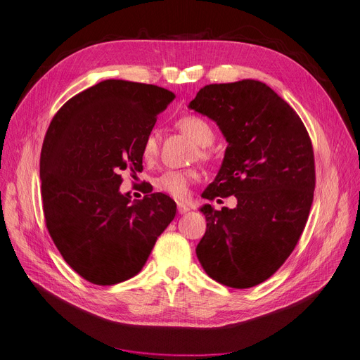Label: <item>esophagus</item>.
Here are the masks:
<instances>
[{
	"instance_id": "34e87169",
	"label": "esophagus",
	"mask_w": 360,
	"mask_h": 360,
	"mask_svg": "<svg viewBox=\"0 0 360 360\" xmlns=\"http://www.w3.org/2000/svg\"><path fill=\"white\" fill-rule=\"evenodd\" d=\"M186 212H190V207L185 205V202H178V213L185 214Z\"/></svg>"
}]
</instances>
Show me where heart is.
Segmentation results:
<instances>
[{"instance_id": "1", "label": "heart", "mask_w": 360, "mask_h": 360, "mask_svg": "<svg viewBox=\"0 0 360 360\" xmlns=\"http://www.w3.org/2000/svg\"><path fill=\"white\" fill-rule=\"evenodd\" d=\"M176 128L190 136L197 146L206 147L210 146L214 139V132L210 124L198 116H184L176 120ZM143 158L146 162H153L158 158L159 153V138L155 132H150L143 143ZM200 178V174L195 169L176 170L169 169L160 176L155 178L154 185L159 191L166 193L167 195L182 200L190 193V185Z\"/></svg>"}]
</instances>
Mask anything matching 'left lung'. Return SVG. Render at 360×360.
I'll return each instance as SVG.
<instances>
[{
    "mask_svg": "<svg viewBox=\"0 0 360 360\" xmlns=\"http://www.w3.org/2000/svg\"><path fill=\"white\" fill-rule=\"evenodd\" d=\"M190 108L228 143L202 197H237L236 209L201 207L207 228L197 257L217 283L255 287L283 266L306 226L316 181L310 136L292 107L253 79L206 85Z\"/></svg>",
    "mask_w": 360,
    "mask_h": 360,
    "instance_id": "obj_1",
    "label": "left lung"
}]
</instances>
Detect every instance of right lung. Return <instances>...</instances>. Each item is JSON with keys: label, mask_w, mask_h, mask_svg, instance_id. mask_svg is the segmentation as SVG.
Returning a JSON list of instances; mask_svg holds the SVG:
<instances>
[{"label": "right lung", "mask_w": 360, "mask_h": 360, "mask_svg": "<svg viewBox=\"0 0 360 360\" xmlns=\"http://www.w3.org/2000/svg\"><path fill=\"white\" fill-rule=\"evenodd\" d=\"M175 94L107 79L61 105L45 134L39 175L46 229L84 279L113 285L135 276L176 205L154 193L131 205L122 172L143 170V143Z\"/></svg>", "instance_id": "right-lung-1"}]
</instances>
